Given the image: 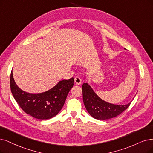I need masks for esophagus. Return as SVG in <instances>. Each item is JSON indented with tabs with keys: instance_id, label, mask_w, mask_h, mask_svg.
<instances>
[{
	"instance_id": "1",
	"label": "esophagus",
	"mask_w": 153,
	"mask_h": 153,
	"mask_svg": "<svg viewBox=\"0 0 153 153\" xmlns=\"http://www.w3.org/2000/svg\"><path fill=\"white\" fill-rule=\"evenodd\" d=\"M74 82L75 84H77V85H79V84H81V79L79 76H76L74 78Z\"/></svg>"
}]
</instances>
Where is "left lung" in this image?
I'll list each match as a JSON object with an SVG mask.
<instances>
[{
    "label": "left lung",
    "mask_w": 153,
    "mask_h": 153,
    "mask_svg": "<svg viewBox=\"0 0 153 153\" xmlns=\"http://www.w3.org/2000/svg\"><path fill=\"white\" fill-rule=\"evenodd\" d=\"M83 102L87 111L92 117L98 120L114 118L126 110L131 102L125 105H114L101 100L88 83L82 84Z\"/></svg>",
    "instance_id": "8db88e82"
}]
</instances>
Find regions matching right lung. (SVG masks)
<instances>
[{
    "instance_id": "1",
    "label": "right lung",
    "mask_w": 153,
    "mask_h": 153,
    "mask_svg": "<svg viewBox=\"0 0 153 153\" xmlns=\"http://www.w3.org/2000/svg\"><path fill=\"white\" fill-rule=\"evenodd\" d=\"M74 81L73 77L62 80L47 91L33 94L22 91L17 86L13 72L10 77V90L16 102L26 114L42 120L49 119L59 114L73 87Z\"/></svg>"
}]
</instances>
